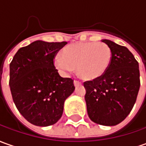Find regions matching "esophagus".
I'll use <instances>...</instances> for the list:
<instances>
[{
	"mask_svg": "<svg viewBox=\"0 0 146 146\" xmlns=\"http://www.w3.org/2000/svg\"><path fill=\"white\" fill-rule=\"evenodd\" d=\"M81 83L80 82V81H74V86H75V87H77V86H81Z\"/></svg>",
	"mask_w": 146,
	"mask_h": 146,
	"instance_id": "34e87169",
	"label": "esophagus"
}]
</instances>
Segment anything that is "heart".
Masks as SVG:
<instances>
[{"mask_svg":"<svg viewBox=\"0 0 146 146\" xmlns=\"http://www.w3.org/2000/svg\"><path fill=\"white\" fill-rule=\"evenodd\" d=\"M112 61L110 48L102 42H78L67 45L62 56L54 57V65L60 73L68 75L77 67L85 81H94L106 73Z\"/></svg>","mask_w":146,"mask_h":146,"instance_id":"b5f03b06","label":"heart"}]
</instances>
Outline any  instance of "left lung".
Returning a JSON list of instances; mask_svg holds the SVG:
<instances>
[{
  "label": "left lung",
  "mask_w": 146,
  "mask_h": 146,
  "mask_svg": "<svg viewBox=\"0 0 146 146\" xmlns=\"http://www.w3.org/2000/svg\"><path fill=\"white\" fill-rule=\"evenodd\" d=\"M102 40L110 48L112 61L102 77L84 82L85 99L92 121L113 126L126 118L135 104L140 88L139 65L126 47Z\"/></svg>",
  "instance_id": "left-lung-1"
}]
</instances>
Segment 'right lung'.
Masks as SVG:
<instances>
[{"mask_svg":"<svg viewBox=\"0 0 146 146\" xmlns=\"http://www.w3.org/2000/svg\"><path fill=\"white\" fill-rule=\"evenodd\" d=\"M67 42L36 40L19 49L9 65V87L20 113L36 126L54 125L65 101L75 90L73 80L61 77L53 59Z\"/></svg>","mask_w":146,"mask_h":146,"instance_id":"1","label":"right lung"}]
</instances>
